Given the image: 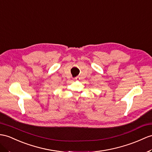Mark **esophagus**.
Here are the masks:
<instances>
[{
	"mask_svg": "<svg viewBox=\"0 0 152 152\" xmlns=\"http://www.w3.org/2000/svg\"><path fill=\"white\" fill-rule=\"evenodd\" d=\"M80 79H79V77H75V78H74V80H79Z\"/></svg>",
	"mask_w": 152,
	"mask_h": 152,
	"instance_id": "1",
	"label": "esophagus"
}]
</instances>
